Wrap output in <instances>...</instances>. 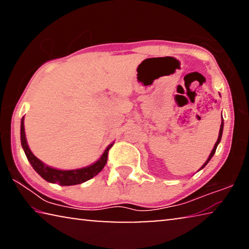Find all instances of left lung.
Masks as SVG:
<instances>
[{"instance_id": "left-lung-1", "label": "left lung", "mask_w": 249, "mask_h": 249, "mask_svg": "<svg viewBox=\"0 0 249 249\" xmlns=\"http://www.w3.org/2000/svg\"><path fill=\"white\" fill-rule=\"evenodd\" d=\"M223 127H224V123H223V120H222V123H221V127H220V133H218V137H217V141H216V142H215V145H214V147H213V149H212V151H211V154H210V156H209V158H208V160H206V161L204 162V165L202 166V168L201 169H203V168L208 165V162L210 161L211 160V158L213 157V155L215 154V150H216V147H217V145L220 144V142H221V138H222V134H223Z\"/></svg>"}]
</instances>
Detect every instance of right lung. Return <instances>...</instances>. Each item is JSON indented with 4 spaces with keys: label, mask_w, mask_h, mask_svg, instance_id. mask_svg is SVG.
I'll list each match as a JSON object with an SVG mask.
<instances>
[{
    "label": "right lung",
    "mask_w": 249,
    "mask_h": 249,
    "mask_svg": "<svg viewBox=\"0 0 249 249\" xmlns=\"http://www.w3.org/2000/svg\"><path fill=\"white\" fill-rule=\"evenodd\" d=\"M20 142H22V147L25 151V155L28 159V161L31 162L32 167L35 169V171L38 174L41 178L45 179L46 181L52 183H57L59 185H74L80 184L86 181L90 180L96 176L99 172L103 169L105 163L107 161V154L108 150L113 144L108 145L107 148L104 150L103 155L101 156L98 161H95L92 165L80 168V169H73V170H59L54 169L49 166H46L43 161L36 157L34 155L26 142V136H25V127H24V117L20 122Z\"/></svg>",
    "instance_id": "right-lung-1"
}]
</instances>
